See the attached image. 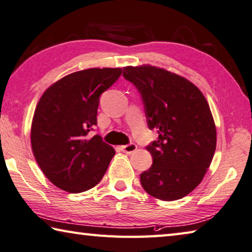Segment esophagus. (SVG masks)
I'll use <instances>...</instances> for the list:
<instances>
[{
  "instance_id": "34e87169",
  "label": "esophagus",
  "mask_w": 252,
  "mask_h": 252,
  "mask_svg": "<svg viewBox=\"0 0 252 252\" xmlns=\"http://www.w3.org/2000/svg\"><path fill=\"white\" fill-rule=\"evenodd\" d=\"M136 149H137V146H136V145L133 143L125 145V146H122V151L126 154H133Z\"/></svg>"
}]
</instances>
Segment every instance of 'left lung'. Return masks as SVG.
<instances>
[{
    "instance_id": "8db88e82",
    "label": "left lung",
    "mask_w": 252,
    "mask_h": 252,
    "mask_svg": "<svg viewBox=\"0 0 252 252\" xmlns=\"http://www.w3.org/2000/svg\"><path fill=\"white\" fill-rule=\"evenodd\" d=\"M123 76L137 88L149 129L158 139L146 147L153 165L140 174L149 195L177 200L201 183L216 151L217 133L199 88L179 75L152 65L127 66Z\"/></svg>"
}]
</instances>
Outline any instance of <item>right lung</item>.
Segmentation results:
<instances>
[{
  "label": "right lung",
  "mask_w": 252,
  "mask_h": 252,
  "mask_svg": "<svg viewBox=\"0 0 252 252\" xmlns=\"http://www.w3.org/2000/svg\"><path fill=\"white\" fill-rule=\"evenodd\" d=\"M122 68H88L67 75L44 92L35 108L31 144L39 168L52 184L72 193L98 184L115 151L97 125L101 93L113 85Z\"/></svg>",
  "instance_id": "add662e5"
}]
</instances>
